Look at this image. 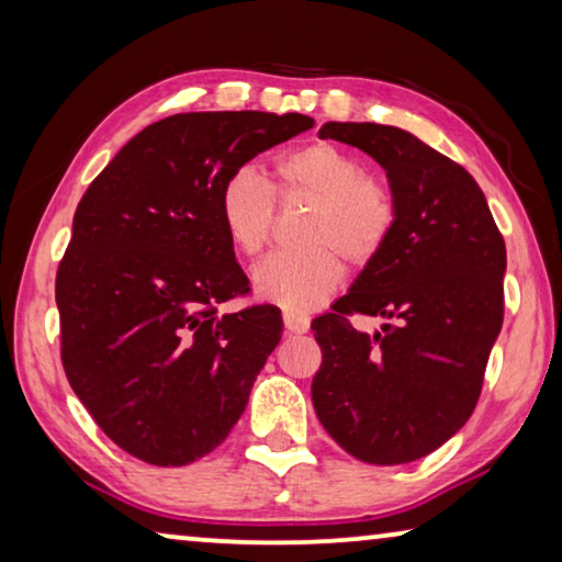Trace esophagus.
Masks as SVG:
<instances>
[{
  "mask_svg": "<svg viewBox=\"0 0 562 562\" xmlns=\"http://www.w3.org/2000/svg\"><path fill=\"white\" fill-rule=\"evenodd\" d=\"M282 323H284V328H288V334H305V330L311 328V321H307V315L290 313V311L282 315Z\"/></svg>",
  "mask_w": 562,
  "mask_h": 562,
  "instance_id": "34e87169",
  "label": "esophagus"
}]
</instances>
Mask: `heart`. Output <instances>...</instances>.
<instances>
[{"mask_svg": "<svg viewBox=\"0 0 562 562\" xmlns=\"http://www.w3.org/2000/svg\"><path fill=\"white\" fill-rule=\"evenodd\" d=\"M278 203H307L295 224L300 247L267 257L255 272V290L290 313H305L334 295L344 278L341 259L353 270L374 265L400 221L392 188L334 142H313L284 155L274 186L251 165L221 183V226L244 259H257L270 247Z\"/></svg>", "mask_w": 562, "mask_h": 562, "instance_id": "obj_1", "label": "heart"}]
</instances>
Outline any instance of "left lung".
<instances>
[{
    "instance_id": "8db88e82",
    "label": "left lung",
    "mask_w": 562,
    "mask_h": 562,
    "mask_svg": "<svg viewBox=\"0 0 562 562\" xmlns=\"http://www.w3.org/2000/svg\"><path fill=\"white\" fill-rule=\"evenodd\" d=\"M318 134L382 165L400 221L384 255L311 323L323 351L315 415L363 463L417 461L456 436L479 402L504 321V236L476 180L409 132L328 122ZM353 314L387 323L369 337L352 328Z\"/></svg>"
}]
</instances>
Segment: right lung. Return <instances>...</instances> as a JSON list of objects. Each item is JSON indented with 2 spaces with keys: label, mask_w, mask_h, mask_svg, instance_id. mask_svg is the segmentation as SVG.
Returning <instances> with one entry per match:
<instances>
[{
  "label": "right lung",
  "mask_w": 562,
  "mask_h": 562,
  "mask_svg": "<svg viewBox=\"0 0 562 562\" xmlns=\"http://www.w3.org/2000/svg\"><path fill=\"white\" fill-rule=\"evenodd\" d=\"M311 126L303 114H176L86 188L55 274L60 361L99 428L139 461L186 465L221 446L280 344L274 305L216 313L251 292L218 191Z\"/></svg>",
  "instance_id": "obj_1"
}]
</instances>
